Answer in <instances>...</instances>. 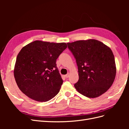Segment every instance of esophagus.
Returning a JSON list of instances; mask_svg holds the SVG:
<instances>
[{"instance_id":"34e87169","label":"esophagus","mask_w":129,"mask_h":129,"mask_svg":"<svg viewBox=\"0 0 129 129\" xmlns=\"http://www.w3.org/2000/svg\"><path fill=\"white\" fill-rule=\"evenodd\" d=\"M69 73H68L67 74H66V75H64V77H66V78H68V77H69Z\"/></svg>"}]
</instances>
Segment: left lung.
<instances>
[{
    "mask_svg": "<svg viewBox=\"0 0 129 129\" xmlns=\"http://www.w3.org/2000/svg\"><path fill=\"white\" fill-rule=\"evenodd\" d=\"M75 57L79 79L74 87L77 91L89 98L102 95L115 80L116 67L111 49L95 39L67 43Z\"/></svg>",
    "mask_w": 129,
    "mask_h": 129,
    "instance_id": "8db88e82",
    "label": "left lung"
}]
</instances>
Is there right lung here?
<instances>
[{
	"label": "right lung",
	"instance_id": "1",
	"mask_svg": "<svg viewBox=\"0 0 129 129\" xmlns=\"http://www.w3.org/2000/svg\"><path fill=\"white\" fill-rule=\"evenodd\" d=\"M67 47L64 42L39 40L24 46L18 54L14 69L19 89L38 102H47L55 97L63 83L56 61Z\"/></svg>",
	"mask_w": 129,
	"mask_h": 129
}]
</instances>
